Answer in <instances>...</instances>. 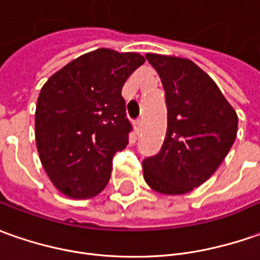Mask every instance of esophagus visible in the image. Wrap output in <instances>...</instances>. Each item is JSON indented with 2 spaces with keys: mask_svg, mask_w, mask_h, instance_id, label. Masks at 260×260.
Returning <instances> with one entry per match:
<instances>
[{
  "mask_svg": "<svg viewBox=\"0 0 260 260\" xmlns=\"http://www.w3.org/2000/svg\"><path fill=\"white\" fill-rule=\"evenodd\" d=\"M142 120H136V121H134V132H136V134H139L142 132Z\"/></svg>",
  "mask_w": 260,
  "mask_h": 260,
  "instance_id": "obj_1",
  "label": "esophagus"
}]
</instances>
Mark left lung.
<instances>
[{"label": "left lung", "mask_w": 260, "mask_h": 260, "mask_svg": "<svg viewBox=\"0 0 260 260\" xmlns=\"http://www.w3.org/2000/svg\"><path fill=\"white\" fill-rule=\"evenodd\" d=\"M166 91L167 132L161 150L143 160L154 191L184 194L217 170L238 133V114L215 81L187 58L147 53Z\"/></svg>", "instance_id": "8db88e82"}]
</instances>
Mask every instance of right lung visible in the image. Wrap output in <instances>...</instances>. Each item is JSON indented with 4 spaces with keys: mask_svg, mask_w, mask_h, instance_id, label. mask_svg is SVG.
I'll return each mask as SVG.
<instances>
[{
    "mask_svg": "<svg viewBox=\"0 0 260 260\" xmlns=\"http://www.w3.org/2000/svg\"><path fill=\"white\" fill-rule=\"evenodd\" d=\"M144 57L99 48L69 62L43 85L36 109L41 165L57 190L88 199L107 186L113 156L128 143L121 88Z\"/></svg>",
    "mask_w": 260,
    "mask_h": 260,
    "instance_id": "obj_1",
    "label": "right lung"
}]
</instances>
